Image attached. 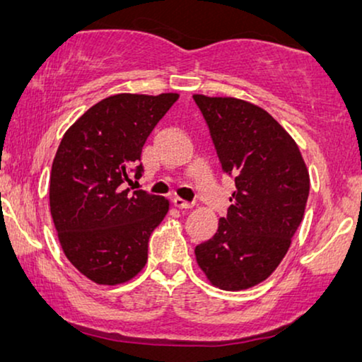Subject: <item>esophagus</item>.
Wrapping results in <instances>:
<instances>
[{
    "instance_id": "esophagus-1",
    "label": "esophagus",
    "mask_w": 362,
    "mask_h": 362,
    "mask_svg": "<svg viewBox=\"0 0 362 362\" xmlns=\"http://www.w3.org/2000/svg\"><path fill=\"white\" fill-rule=\"evenodd\" d=\"M173 204H175L176 207H180V209H191L192 206H194V202H189V201H185L182 197H175L173 199Z\"/></svg>"
}]
</instances>
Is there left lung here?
<instances>
[{
  "label": "left lung",
  "instance_id": "1",
  "mask_svg": "<svg viewBox=\"0 0 362 362\" xmlns=\"http://www.w3.org/2000/svg\"><path fill=\"white\" fill-rule=\"evenodd\" d=\"M192 98L222 171L235 181L217 232L196 245L197 265L222 290L250 288L288 252L308 201V170L293 138L264 108L232 97Z\"/></svg>",
  "mask_w": 362,
  "mask_h": 362
}]
</instances>
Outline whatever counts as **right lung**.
<instances>
[{"label":"right lung","mask_w":362,"mask_h":362,"mask_svg":"<svg viewBox=\"0 0 362 362\" xmlns=\"http://www.w3.org/2000/svg\"><path fill=\"white\" fill-rule=\"evenodd\" d=\"M177 93H117L88 108L52 161L49 206L69 262L98 285L133 279L148 260V240L165 219V197L127 187L140 180L141 148ZM139 166L136 167V165Z\"/></svg>","instance_id":"obj_1"}]
</instances>
